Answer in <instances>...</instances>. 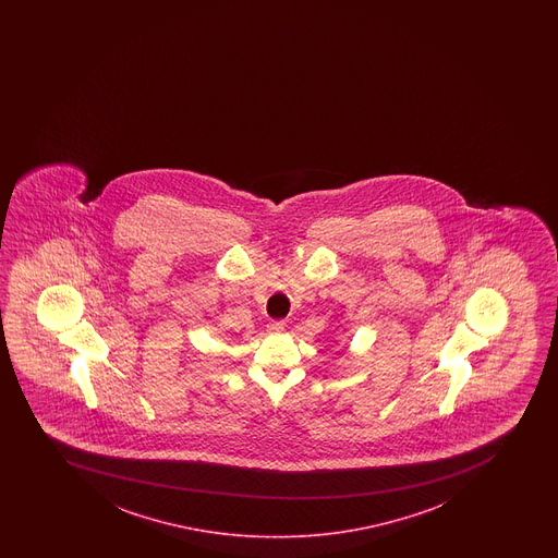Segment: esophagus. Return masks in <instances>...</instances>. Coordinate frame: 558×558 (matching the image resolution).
Returning a JSON list of instances; mask_svg holds the SVG:
<instances>
[{"instance_id":"obj_1","label":"esophagus","mask_w":558,"mask_h":558,"mask_svg":"<svg viewBox=\"0 0 558 558\" xmlns=\"http://www.w3.org/2000/svg\"><path fill=\"white\" fill-rule=\"evenodd\" d=\"M284 331V324L282 322H269L268 324V333L279 335Z\"/></svg>"}]
</instances>
